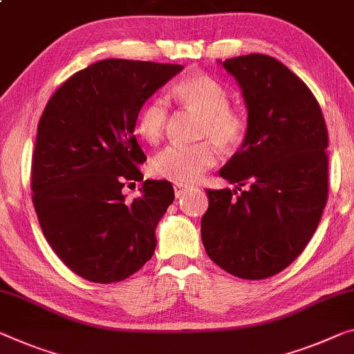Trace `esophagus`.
Returning <instances> with one entry per match:
<instances>
[{"mask_svg":"<svg viewBox=\"0 0 354 354\" xmlns=\"http://www.w3.org/2000/svg\"><path fill=\"white\" fill-rule=\"evenodd\" d=\"M189 189H192V188H189L188 185H183V183H176V185H174V192H176L177 198H182V196L187 194Z\"/></svg>","mask_w":354,"mask_h":354,"instance_id":"obj_1","label":"esophagus"}]
</instances>
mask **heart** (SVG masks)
Listing matches in <instances>:
<instances>
[{
    "mask_svg": "<svg viewBox=\"0 0 354 354\" xmlns=\"http://www.w3.org/2000/svg\"><path fill=\"white\" fill-rule=\"evenodd\" d=\"M172 95L182 104L203 113L201 136L210 138L223 149H232L242 142L247 131L245 117L230 104V96L218 80L205 74H192L174 85ZM167 102L153 97L140 109L139 134L150 144H156L167 123ZM215 145L205 140L194 145L172 144L158 151L151 160V172L172 182L189 183L199 178L216 162Z\"/></svg>",
    "mask_w": 354,
    "mask_h": 354,
    "instance_id": "b5f03b06",
    "label": "heart"
}]
</instances>
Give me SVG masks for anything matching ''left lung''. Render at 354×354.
<instances>
[{
	"mask_svg": "<svg viewBox=\"0 0 354 354\" xmlns=\"http://www.w3.org/2000/svg\"><path fill=\"white\" fill-rule=\"evenodd\" d=\"M218 63L241 86L247 133L220 169L236 188L207 189L201 237L231 275L268 279L302 253L322 220L328 129L312 91L279 59L250 53Z\"/></svg>",
	"mask_w": 354,
	"mask_h": 354,
	"instance_id": "8db88e82",
	"label": "left lung"
}]
</instances>
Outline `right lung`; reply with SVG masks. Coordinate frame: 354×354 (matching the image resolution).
I'll use <instances>...</instances> for the list:
<instances>
[{
  "instance_id": "obj_1",
  "label": "right lung",
  "mask_w": 354,
  "mask_h": 354,
  "mask_svg": "<svg viewBox=\"0 0 354 354\" xmlns=\"http://www.w3.org/2000/svg\"><path fill=\"white\" fill-rule=\"evenodd\" d=\"M182 64L107 58L64 82L37 124L32 204L48 245L79 277L122 281L153 257L155 230L174 201L167 180H144L134 136L144 102ZM142 181L127 201L121 188Z\"/></svg>"
}]
</instances>
